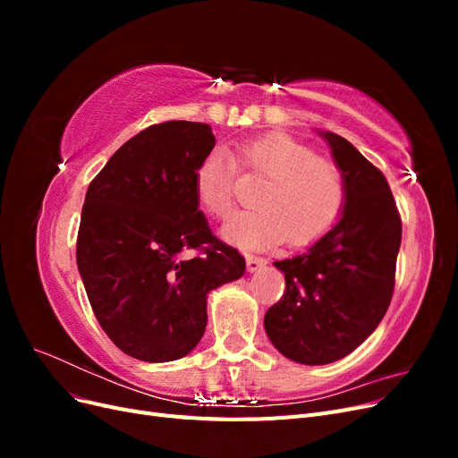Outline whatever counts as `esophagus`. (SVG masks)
<instances>
[{"mask_svg":"<svg viewBox=\"0 0 458 458\" xmlns=\"http://www.w3.org/2000/svg\"><path fill=\"white\" fill-rule=\"evenodd\" d=\"M263 266H266V259L263 258H258V256H246V269L254 273V271H259Z\"/></svg>","mask_w":458,"mask_h":458,"instance_id":"34e87169","label":"esophagus"}]
</instances>
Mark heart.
<instances>
[{"label":"heart","instance_id":"heart-1","mask_svg":"<svg viewBox=\"0 0 458 458\" xmlns=\"http://www.w3.org/2000/svg\"><path fill=\"white\" fill-rule=\"evenodd\" d=\"M248 172L266 177L258 208L234 214L221 231L224 239L242 248H267L288 241L308 246L327 234L338 221L348 185L332 160L286 133H266L237 148ZM237 162L224 150L206 155L195 172V195L202 210L227 217L234 204Z\"/></svg>","mask_w":458,"mask_h":458}]
</instances>
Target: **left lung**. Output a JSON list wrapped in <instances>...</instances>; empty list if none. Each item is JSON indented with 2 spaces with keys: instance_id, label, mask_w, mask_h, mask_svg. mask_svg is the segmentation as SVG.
Wrapping results in <instances>:
<instances>
[{
  "instance_id": "left-lung-1",
  "label": "left lung",
  "mask_w": 458,
  "mask_h": 458,
  "mask_svg": "<svg viewBox=\"0 0 458 458\" xmlns=\"http://www.w3.org/2000/svg\"><path fill=\"white\" fill-rule=\"evenodd\" d=\"M321 135L348 185L344 212L308 252L273 263L286 290L263 318L275 348L301 365L335 363L372 335L390 308L401 246L384 174L348 140Z\"/></svg>"
}]
</instances>
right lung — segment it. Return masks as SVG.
<instances>
[{
    "mask_svg": "<svg viewBox=\"0 0 458 458\" xmlns=\"http://www.w3.org/2000/svg\"><path fill=\"white\" fill-rule=\"evenodd\" d=\"M214 145L208 123H155L123 143L86 192L76 261L91 310L123 353L147 363L195 350L208 293L246 269L199 210L195 172Z\"/></svg>",
    "mask_w": 458,
    "mask_h": 458,
    "instance_id": "1",
    "label": "right lung"
}]
</instances>
